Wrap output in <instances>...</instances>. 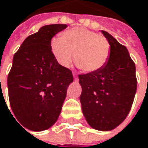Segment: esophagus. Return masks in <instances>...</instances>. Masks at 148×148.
<instances>
[{"mask_svg": "<svg viewBox=\"0 0 148 148\" xmlns=\"http://www.w3.org/2000/svg\"><path fill=\"white\" fill-rule=\"evenodd\" d=\"M73 77H74V79L75 80H77L78 79V77H77V75L76 73H73Z\"/></svg>", "mask_w": 148, "mask_h": 148, "instance_id": "34e87169", "label": "esophagus"}]
</instances>
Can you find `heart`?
I'll return each mask as SVG.
<instances>
[{
    "label": "heart",
    "instance_id": "obj_1",
    "mask_svg": "<svg viewBox=\"0 0 148 148\" xmlns=\"http://www.w3.org/2000/svg\"><path fill=\"white\" fill-rule=\"evenodd\" d=\"M51 50L62 66H70L74 53L75 63L83 71L93 72L107 64L111 46L104 36L78 27L64 32L61 37L53 38L51 41Z\"/></svg>",
    "mask_w": 148,
    "mask_h": 148
}]
</instances>
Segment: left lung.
<instances>
[{"label": "left lung", "instance_id": "obj_1", "mask_svg": "<svg viewBox=\"0 0 148 148\" xmlns=\"http://www.w3.org/2000/svg\"><path fill=\"white\" fill-rule=\"evenodd\" d=\"M110 43V58L100 70L78 75L80 102L89 125L100 131L119 126L131 110L137 89L135 64L126 46L105 31Z\"/></svg>", "mask_w": 148, "mask_h": 148}]
</instances>
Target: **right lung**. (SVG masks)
<instances>
[{
    "mask_svg": "<svg viewBox=\"0 0 148 148\" xmlns=\"http://www.w3.org/2000/svg\"><path fill=\"white\" fill-rule=\"evenodd\" d=\"M66 27L64 24L42 27L24 40L14 56L8 77L9 103L17 122L29 130L43 131L57 121L73 82L71 71L59 64L51 50L52 37Z\"/></svg>",
    "mask_w": 148,
    "mask_h": 148,
    "instance_id": "obj_1",
    "label": "right lung"
}]
</instances>
